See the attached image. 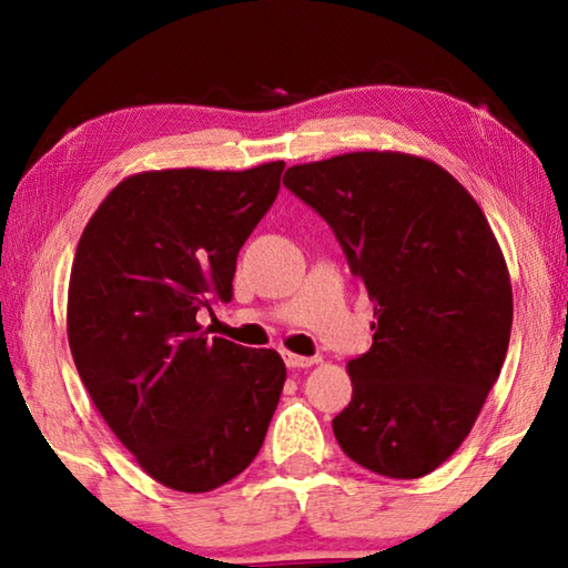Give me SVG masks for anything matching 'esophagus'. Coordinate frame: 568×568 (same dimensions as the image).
Returning <instances> with one entry per match:
<instances>
[{"label": "esophagus", "mask_w": 568, "mask_h": 568, "mask_svg": "<svg viewBox=\"0 0 568 568\" xmlns=\"http://www.w3.org/2000/svg\"><path fill=\"white\" fill-rule=\"evenodd\" d=\"M283 358L287 363V368H311L313 363H318V358H307V355H295V353H283Z\"/></svg>", "instance_id": "obj_1"}]
</instances>
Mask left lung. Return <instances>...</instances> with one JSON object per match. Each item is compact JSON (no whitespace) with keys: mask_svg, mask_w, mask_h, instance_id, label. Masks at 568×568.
Masks as SVG:
<instances>
[{"mask_svg":"<svg viewBox=\"0 0 568 568\" xmlns=\"http://www.w3.org/2000/svg\"><path fill=\"white\" fill-rule=\"evenodd\" d=\"M283 185L333 227L376 303L335 438L373 474H430L474 428L511 338V277L484 210L436 162L393 150L293 165Z\"/></svg>","mask_w":568,"mask_h":568,"instance_id":"left-lung-1","label":"left lung"}]
</instances>
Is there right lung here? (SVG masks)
Segmentation results:
<instances>
[{"instance_id": "1", "label": "right lung", "mask_w": 568, "mask_h": 568, "mask_svg": "<svg viewBox=\"0 0 568 568\" xmlns=\"http://www.w3.org/2000/svg\"><path fill=\"white\" fill-rule=\"evenodd\" d=\"M285 162L124 178L77 245L67 338L100 416L158 484L205 494L253 464L281 400L271 348L207 338L197 313L230 303L240 247Z\"/></svg>"}]
</instances>
